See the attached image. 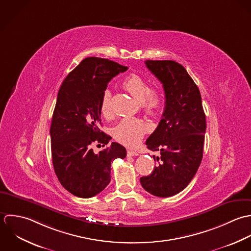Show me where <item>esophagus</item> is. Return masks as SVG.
<instances>
[{
	"label": "esophagus",
	"instance_id": "1",
	"mask_svg": "<svg viewBox=\"0 0 251 251\" xmlns=\"http://www.w3.org/2000/svg\"><path fill=\"white\" fill-rule=\"evenodd\" d=\"M127 155H128V156H138L139 153H138L137 151L128 150V151H127Z\"/></svg>",
	"mask_w": 251,
	"mask_h": 251
}]
</instances>
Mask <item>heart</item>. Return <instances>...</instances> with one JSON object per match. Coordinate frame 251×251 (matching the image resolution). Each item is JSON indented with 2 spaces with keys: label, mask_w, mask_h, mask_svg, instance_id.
Listing matches in <instances>:
<instances>
[{
  "label": "heart",
  "mask_w": 251,
  "mask_h": 251,
  "mask_svg": "<svg viewBox=\"0 0 251 251\" xmlns=\"http://www.w3.org/2000/svg\"><path fill=\"white\" fill-rule=\"evenodd\" d=\"M122 85L136 100L142 102V107L148 114L153 115L158 111L163 101L162 94L157 89L150 90V85L143 76L132 74L124 79ZM110 101L111 93L109 90H105L100 100V111L105 117L111 114ZM148 131L149 125L144 120L126 117L121 119L113 128L112 134L119 143L127 147H134L141 142Z\"/></svg>",
  "instance_id": "b5f03b06"
}]
</instances>
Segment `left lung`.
<instances>
[{
  "instance_id": "8db88e82",
  "label": "left lung",
  "mask_w": 251,
  "mask_h": 251,
  "mask_svg": "<svg viewBox=\"0 0 251 251\" xmlns=\"http://www.w3.org/2000/svg\"><path fill=\"white\" fill-rule=\"evenodd\" d=\"M151 73L161 81L165 92L162 119L146 145L159 165L141 184L157 197H171L182 191L196 175L202 158L205 115L200 91L179 63L172 60L146 61Z\"/></svg>"
}]
</instances>
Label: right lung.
Listing matches in <instances>:
<instances>
[{"label":"right lung","instance_id":"1","mask_svg":"<svg viewBox=\"0 0 251 251\" xmlns=\"http://www.w3.org/2000/svg\"><path fill=\"white\" fill-rule=\"evenodd\" d=\"M127 67L88 57L64 79L57 96L50 126L51 155L55 174L73 195L91 198L110 181L111 162L124 159L126 149L117 143L99 152L111 137L99 129L100 100L107 83Z\"/></svg>","mask_w":251,"mask_h":251}]
</instances>
